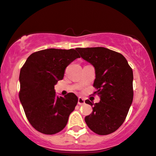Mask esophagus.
<instances>
[{
    "instance_id": "esophagus-1",
    "label": "esophagus",
    "mask_w": 156,
    "mask_h": 156,
    "mask_svg": "<svg viewBox=\"0 0 156 156\" xmlns=\"http://www.w3.org/2000/svg\"><path fill=\"white\" fill-rule=\"evenodd\" d=\"M78 104H79V105H83V104H85V100L83 98L79 97V98H78Z\"/></svg>"
}]
</instances>
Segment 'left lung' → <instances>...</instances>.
<instances>
[{"instance_id":"8db88e82","label":"left lung","mask_w":156,"mask_h":156,"mask_svg":"<svg viewBox=\"0 0 156 156\" xmlns=\"http://www.w3.org/2000/svg\"><path fill=\"white\" fill-rule=\"evenodd\" d=\"M80 57L94 67V86L98 103L89 100L93 112L85 117L86 125L98 135H109L125 122L133 100V72L122 54L105 47L77 48Z\"/></svg>"}]
</instances>
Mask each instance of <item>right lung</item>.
I'll return each mask as SVG.
<instances>
[{"mask_svg": "<svg viewBox=\"0 0 156 156\" xmlns=\"http://www.w3.org/2000/svg\"><path fill=\"white\" fill-rule=\"evenodd\" d=\"M80 56L76 50L47 49L32 53L20 70L19 99L31 126L45 135L63 129L78 98L73 93L56 95L55 85Z\"/></svg>", "mask_w": 156, "mask_h": 156, "instance_id": "obj_1", "label": "right lung"}]
</instances>
